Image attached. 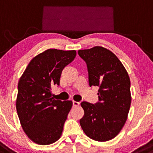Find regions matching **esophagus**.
I'll list each match as a JSON object with an SVG mask.
<instances>
[{
	"label": "esophagus",
	"mask_w": 153,
	"mask_h": 153,
	"mask_svg": "<svg viewBox=\"0 0 153 153\" xmlns=\"http://www.w3.org/2000/svg\"><path fill=\"white\" fill-rule=\"evenodd\" d=\"M79 102H76V101H74V100L73 101V106H74V107H76V106H79Z\"/></svg>",
	"instance_id": "1"
}]
</instances>
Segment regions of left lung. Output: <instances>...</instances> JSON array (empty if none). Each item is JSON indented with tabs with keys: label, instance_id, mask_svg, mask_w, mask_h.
<instances>
[{
	"label": "left lung",
	"instance_id": "obj_1",
	"mask_svg": "<svg viewBox=\"0 0 153 153\" xmlns=\"http://www.w3.org/2000/svg\"><path fill=\"white\" fill-rule=\"evenodd\" d=\"M87 63L89 85L99 87V101L82 102L85 111L79 123L87 137L105 142L118 134L126 123L130 105V79L126 68L114 53L100 46L79 50Z\"/></svg>",
	"mask_w": 153,
	"mask_h": 153
}]
</instances>
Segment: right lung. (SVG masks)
Returning <instances> with one entry per match:
<instances>
[{
    "label": "right lung",
    "mask_w": 153,
    "mask_h": 153,
    "mask_svg": "<svg viewBox=\"0 0 153 153\" xmlns=\"http://www.w3.org/2000/svg\"><path fill=\"white\" fill-rule=\"evenodd\" d=\"M76 55V51L46 50L32 58L20 77L17 114L24 131L38 145H51L61 136L73 103L53 98L51 86L59 85L61 72Z\"/></svg>",
    "instance_id": "1"
}]
</instances>
